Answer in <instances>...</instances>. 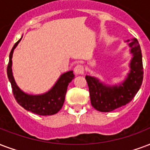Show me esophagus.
I'll list each match as a JSON object with an SVG mask.
<instances>
[{"instance_id":"34e87169","label":"esophagus","mask_w":150,"mask_h":150,"mask_svg":"<svg viewBox=\"0 0 150 150\" xmlns=\"http://www.w3.org/2000/svg\"><path fill=\"white\" fill-rule=\"evenodd\" d=\"M74 71L76 75H83L84 74V67L82 64H77L74 68Z\"/></svg>"}]
</instances>
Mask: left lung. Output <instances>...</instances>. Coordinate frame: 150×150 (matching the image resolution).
I'll return each instance as SVG.
<instances>
[{
  "label": "left lung",
  "mask_w": 150,
  "mask_h": 150,
  "mask_svg": "<svg viewBox=\"0 0 150 150\" xmlns=\"http://www.w3.org/2000/svg\"><path fill=\"white\" fill-rule=\"evenodd\" d=\"M129 46L133 54L131 61V69L128 77L122 84L108 86L99 83L95 78L86 76L91 105L97 110L108 112L126 105L132 100L141 87L143 80V64L142 50L137 38H134L129 42Z\"/></svg>",
  "instance_id": "1"
}]
</instances>
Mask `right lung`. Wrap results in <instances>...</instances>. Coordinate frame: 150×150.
<instances>
[{"mask_svg": "<svg viewBox=\"0 0 150 150\" xmlns=\"http://www.w3.org/2000/svg\"><path fill=\"white\" fill-rule=\"evenodd\" d=\"M21 38L14 45L9 55V61L7 67V75L11 83L12 93L17 103L26 110L40 115L51 116L54 115L61 109L64 102L65 95L67 93V86L75 75L72 71L63 74L58 79L55 86L47 93L42 95H28L23 93L16 84L11 71V58L15 48L20 42Z\"/></svg>", "mask_w": 150, "mask_h": 150, "instance_id": "obj_1", "label": "right lung"}]
</instances>
